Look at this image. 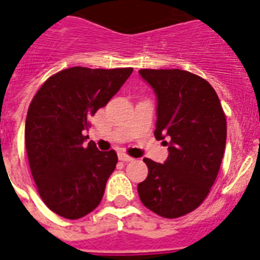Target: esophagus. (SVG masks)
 <instances>
[{
	"mask_svg": "<svg viewBox=\"0 0 260 260\" xmlns=\"http://www.w3.org/2000/svg\"><path fill=\"white\" fill-rule=\"evenodd\" d=\"M119 159L123 162H129V161H132L133 158L129 157L128 154H125V153H119Z\"/></svg>",
	"mask_w": 260,
	"mask_h": 260,
	"instance_id": "obj_1",
	"label": "esophagus"
}]
</instances>
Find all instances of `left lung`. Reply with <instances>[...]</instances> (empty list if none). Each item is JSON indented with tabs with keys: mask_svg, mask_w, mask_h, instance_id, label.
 I'll use <instances>...</instances> for the list:
<instances>
[{
	"mask_svg": "<svg viewBox=\"0 0 260 260\" xmlns=\"http://www.w3.org/2000/svg\"><path fill=\"white\" fill-rule=\"evenodd\" d=\"M139 74L157 98L154 136L169 146V155L164 164L144 158L149 173L137 191L146 208L177 218L198 208L213 186L226 119L217 94L202 77L180 69H141Z\"/></svg>",
	"mask_w": 260,
	"mask_h": 260,
	"instance_id": "1",
	"label": "left lung"
}]
</instances>
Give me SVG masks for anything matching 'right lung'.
Segmentation results:
<instances>
[{"label": "right lung", "instance_id": "1", "mask_svg": "<svg viewBox=\"0 0 260 260\" xmlns=\"http://www.w3.org/2000/svg\"><path fill=\"white\" fill-rule=\"evenodd\" d=\"M132 72L69 68L49 77L34 96L24 128L28 164L42 200L61 217H83L102 200L117 155L92 141L86 145L83 132Z\"/></svg>", "mask_w": 260, "mask_h": 260}]
</instances>
